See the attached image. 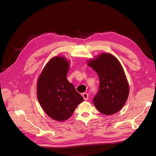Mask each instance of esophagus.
Wrapping results in <instances>:
<instances>
[{
  "label": "esophagus",
  "mask_w": 156,
  "mask_h": 156,
  "mask_svg": "<svg viewBox=\"0 0 156 156\" xmlns=\"http://www.w3.org/2000/svg\"><path fill=\"white\" fill-rule=\"evenodd\" d=\"M82 97L84 99V100H88V98H89V95L87 93H83L82 94Z\"/></svg>",
  "instance_id": "esophagus-1"
}]
</instances>
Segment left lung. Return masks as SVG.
Masks as SVG:
<instances>
[{
  "label": "left lung",
  "mask_w": 156,
  "mask_h": 156,
  "mask_svg": "<svg viewBox=\"0 0 156 156\" xmlns=\"http://www.w3.org/2000/svg\"><path fill=\"white\" fill-rule=\"evenodd\" d=\"M87 65L98 74L100 81L98 91L93 104L104 115L116 113L124 106L129 94V85L122 65L111 54L103 53Z\"/></svg>",
  "instance_id": "1"
}]
</instances>
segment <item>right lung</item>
Wrapping results in <instances>:
<instances>
[{
	"label": "right lung",
	"mask_w": 156,
	"mask_h": 156,
	"mask_svg": "<svg viewBox=\"0 0 156 156\" xmlns=\"http://www.w3.org/2000/svg\"><path fill=\"white\" fill-rule=\"evenodd\" d=\"M69 63L65 57L52 58L38 78L37 95L44 112L58 121L71 117L77 105L83 101L67 79Z\"/></svg>",
	"instance_id": "1"
}]
</instances>
